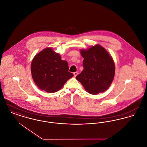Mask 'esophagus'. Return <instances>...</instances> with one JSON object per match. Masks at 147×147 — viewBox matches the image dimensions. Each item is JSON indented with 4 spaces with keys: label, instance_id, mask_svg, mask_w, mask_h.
<instances>
[{
    "label": "esophagus",
    "instance_id": "obj_1",
    "mask_svg": "<svg viewBox=\"0 0 147 147\" xmlns=\"http://www.w3.org/2000/svg\"><path fill=\"white\" fill-rule=\"evenodd\" d=\"M78 72H74V73H73V74H74V77H77V75H78Z\"/></svg>",
    "mask_w": 147,
    "mask_h": 147
}]
</instances>
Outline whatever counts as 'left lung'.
Masks as SVG:
<instances>
[{
	"instance_id": "left-lung-1",
	"label": "left lung",
	"mask_w": 147,
	"mask_h": 147,
	"mask_svg": "<svg viewBox=\"0 0 147 147\" xmlns=\"http://www.w3.org/2000/svg\"><path fill=\"white\" fill-rule=\"evenodd\" d=\"M80 53L84 58V69L76 77L77 80L92 95L106 91L112 83L115 73L112 57L99 45L82 49Z\"/></svg>"
}]
</instances>
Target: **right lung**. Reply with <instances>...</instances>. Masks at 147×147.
Listing matches in <instances>:
<instances>
[{
  "label": "right lung",
  "instance_id": "obj_1",
  "mask_svg": "<svg viewBox=\"0 0 147 147\" xmlns=\"http://www.w3.org/2000/svg\"><path fill=\"white\" fill-rule=\"evenodd\" d=\"M68 64L61 56L48 47L36 55L31 65L32 79L41 90L55 92L59 90L66 82L73 77L68 71Z\"/></svg>",
  "mask_w": 147,
  "mask_h": 147
}]
</instances>
